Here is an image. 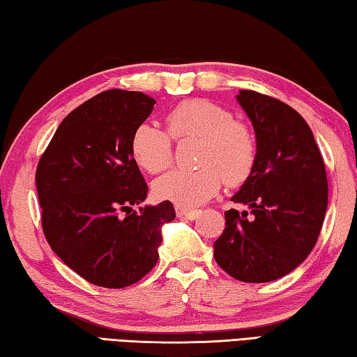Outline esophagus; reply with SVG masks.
<instances>
[{
    "mask_svg": "<svg viewBox=\"0 0 357 357\" xmlns=\"http://www.w3.org/2000/svg\"><path fill=\"white\" fill-rule=\"evenodd\" d=\"M199 210H188V208L183 206H176V214L178 218H186V219H196L199 216Z\"/></svg>",
    "mask_w": 357,
    "mask_h": 357,
    "instance_id": "1",
    "label": "esophagus"
}]
</instances>
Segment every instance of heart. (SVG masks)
Segmentation results:
<instances>
[{"mask_svg": "<svg viewBox=\"0 0 357 357\" xmlns=\"http://www.w3.org/2000/svg\"><path fill=\"white\" fill-rule=\"evenodd\" d=\"M167 132L139 124L130 139V151L139 167L149 174L166 171L172 163L174 141L197 139V169H177L153 185L161 200L177 206H199L227 186H241L252 176L258 147L250 127L213 100L192 98L174 105L166 115Z\"/></svg>", "mask_w": 357, "mask_h": 357, "instance_id": "heart-1", "label": "heart"}]
</instances>
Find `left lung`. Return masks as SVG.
Returning <instances> with one entry per match:
<instances>
[{
    "label": "left lung",
    "mask_w": 357,
    "mask_h": 357,
    "mask_svg": "<svg viewBox=\"0 0 357 357\" xmlns=\"http://www.w3.org/2000/svg\"><path fill=\"white\" fill-rule=\"evenodd\" d=\"M238 100L252 119L258 155L231 200L252 211H225L214 259L233 278L267 283L298 267L317 242L326 169L311 129L291 105L253 90H241Z\"/></svg>",
    "instance_id": "left-lung-1"
}]
</instances>
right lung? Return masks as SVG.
Wrapping results in <instances>:
<instances>
[{
  "instance_id": "obj_1",
  "label": "right lung",
  "mask_w": 357,
  "mask_h": 357,
  "mask_svg": "<svg viewBox=\"0 0 357 357\" xmlns=\"http://www.w3.org/2000/svg\"><path fill=\"white\" fill-rule=\"evenodd\" d=\"M153 104L141 91L99 93L60 123L37 165L45 238L91 284L121 289L149 273L161 227L176 218L169 200L132 210L149 188L130 139Z\"/></svg>"
}]
</instances>
